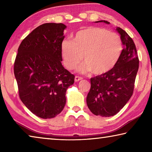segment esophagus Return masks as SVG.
I'll list each match as a JSON object with an SVG mask.
<instances>
[{
	"mask_svg": "<svg viewBox=\"0 0 152 152\" xmlns=\"http://www.w3.org/2000/svg\"><path fill=\"white\" fill-rule=\"evenodd\" d=\"M82 80V78L80 76H75V78H74V81L75 82H78L80 80Z\"/></svg>",
	"mask_w": 152,
	"mask_h": 152,
	"instance_id": "34e87169",
	"label": "esophagus"
}]
</instances>
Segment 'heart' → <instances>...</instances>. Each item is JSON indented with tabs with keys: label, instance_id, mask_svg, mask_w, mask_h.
Listing matches in <instances>:
<instances>
[{
	"label": "heart",
	"instance_id": "1",
	"mask_svg": "<svg viewBox=\"0 0 152 152\" xmlns=\"http://www.w3.org/2000/svg\"><path fill=\"white\" fill-rule=\"evenodd\" d=\"M123 43L121 37L104 28L90 27L80 30L72 42L64 40L61 53L64 64L68 70H73L82 60L85 64L79 71H92L95 75H103L116 66L121 56Z\"/></svg>",
	"mask_w": 152,
	"mask_h": 152
}]
</instances>
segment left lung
Instances as JSON below:
<instances>
[{
  "mask_svg": "<svg viewBox=\"0 0 152 152\" xmlns=\"http://www.w3.org/2000/svg\"><path fill=\"white\" fill-rule=\"evenodd\" d=\"M110 23L99 20L96 23ZM116 31L121 35L123 47L121 56L109 72L91 78V90L86 97L90 110L95 115L107 117L116 115L132 97L139 68V58L133 39L121 28Z\"/></svg>",
  "mask_w": 152,
  "mask_h": 152,
  "instance_id": "obj_1",
  "label": "left lung"
}]
</instances>
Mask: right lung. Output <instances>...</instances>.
Wrapping results in <instances>:
<instances>
[{
	"instance_id": "right-lung-1",
	"label": "right lung",
	"mask_w": 152,
	"mask_h": 152,
	"mask_svg": "<svg viewBox=\"0 0 152 152\" xmlns=\"http://www.w3.org/2000/svg\"><path fill=\"white\" fill-rule=\"evenodd\" d=\"M62 23H44L22 41L14 64L19 95L28 109L42 119L62 111L68 88L74 75L61 64V45L65 37Z\"/></svg>"
}]
</instances>
